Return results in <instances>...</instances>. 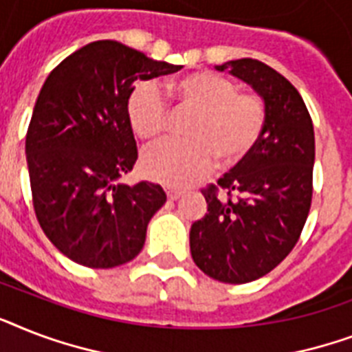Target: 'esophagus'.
Wrapping results in <instances>:
<instances>
[{
    "mask_svg": "<svg viewBox=\"0 0 352 352\" xmlns=\"http://www.w3.org/2000/svg\"><path fill=\"white\" fill-rule=\"evenodd\" d=\"M166 195H168V199H170V201H177V199L182 195V190H177V188H168V190H166Z\"/></svg>",
    "mask_w": 352,
    "mask_h": 352,
    "instance_id": "esophagus-1",
    "label": "esophagus"
}]
</instances>
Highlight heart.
I'll use <instances>...</instances> for the list:
<instances>
[{
	"label": "heart",
	"instance_id": "heart-1",
	"mask_svg": "<svg viewBox=\"0 0 352 352\" xmlns=\"http://www.w3.org/2000/svg\"><path fill=\"white\" fill-rule=\"evenodd\" d=\"M166 96L179 109L192 111L184 122L186 138L162 140L142 155L144 173L168 186H184L208 173L215 159L221 168L245 160L261 138L267 111L254 93H241L234 80L201 71L164 85ZM133 131L155 140L170 126L164 95L151 82L133 91L127 102Z\"/></svg>",
	"mask_w": 352,
	"mask_h": 352
}]
</instances>
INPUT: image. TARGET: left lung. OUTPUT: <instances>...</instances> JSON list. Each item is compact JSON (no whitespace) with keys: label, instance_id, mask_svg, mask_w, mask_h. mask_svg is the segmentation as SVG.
Returning <instances> with one entry per match:
<instances>
[{"label":"left lung","instance_id":"left-lung-1","mask_svg":"<svg viewBox=\"0 0 352 352\" xmlns=\"http://www.w3.org/2000/svg\"><path fill=\"white\" fill-rule=\"evenodd\" d=\"M246 82L265 102L256 148L204 188L208 214L190 230V250L206 276L248 283L294 248L312 201L314 127L301 95L283 74L252 58L215 65Z\"/></svg>","mask_w":352,"mask_h":352}]
</instances>
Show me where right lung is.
<instances>
[{"label":"right lung","instance_id":"1","mask_svg":"<svg viewBox=\"0 0 352 352\" xmlns=\"http://www.w3.org/2000/svg\"><path fill=\"white\" fill-rule=\"evenodd\" d=\"M179 69L100 40L73 52L47 76L25 153L38 223L74 263L113 268L142 250L149 219L166 193L153 182L118 184L138 157L127 102L137 82Z\"/></svg>","mask_w":352,"mask_h":352}]
</instances>
